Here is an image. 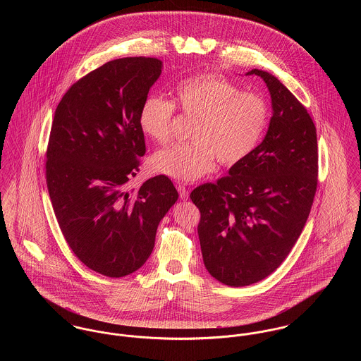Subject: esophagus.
I'll return each mask as SVG.
<instances>
[{
    "label": "esophagus",
    "mask_w": 361,
    "mask_h": 361,
    "mask_svg": "<svg viewBox=\"0 0 361 361\" xmlns=\"http://www.w3.org/2000/svg\"><path fill=\"white\" fill-rule=\"evenodd\" d=\"M176 189H178V192H179V197H180L182 200H188V199H189V190L186 189V186H185V185H178V186H176Z\"/></svg>",
    "instance_id": "esophagus-1"
}]
</instances>
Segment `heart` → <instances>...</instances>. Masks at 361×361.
Wrapping results in <instances>:
<instances>
[{"label":"heart","mask_w":361,"mask_h":361,"mask_svg":"<svg viewBox=\"0 0 361 361\" xmlns=\"http://www.w3.org/2000/svg\"><path fill=\"white\" fill-rule=\"evenodd\" d=\"M179 109L196 121L189 143H173L150 158L155 172L182 182H193L211 172L218 158L233 166L257 149L268 126V104L256 93L218 73L183 79L173 89ZM175 104L147 96L139 109L140 132L150 140L165 143L172 132Z\"/></svg>","instance_id":"b5f03b06"}]
</instances>
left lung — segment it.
I'll return each mask as SVG.
<instances>
[{
  "label": "left lung",
  "instance_id": "obj_1",
  "mask_svg": "<svg viewBox=\"0 0 361 361\" xmlns=\"http://www.w3.org/2000/svg\"><path fill=\"white\" fill-rule=\"evenodd\" d=\"M271 94L264 140L229 175L190 193L200 209L199 239L207 271L228 286L272 274L299 239L318 176L317 130L305 105L275 76L252 69Z\"/></svg>",
  "mask_w": 361,
  "mask_h": 361
}]
</instances>
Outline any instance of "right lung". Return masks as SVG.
Instances as JSON below:
<instances>
[{"label":"right lung","instance_id":"1","mask_svg":"<svg viewBox=\"0 0 361 361\" xmlns=\"http://www.w3.org/2000/svg\"><path fill=\"white\" fill-rule=\"evenodd\" d=\"M161 68L157 58L109 61L69 87L52 121L46 179L58 225L75 256L109 278L146 262L179 197L165 175L126 190L146 153L139 109Z\"/></svg>","mask_w":361,"mask_h":361}]
</instances>
